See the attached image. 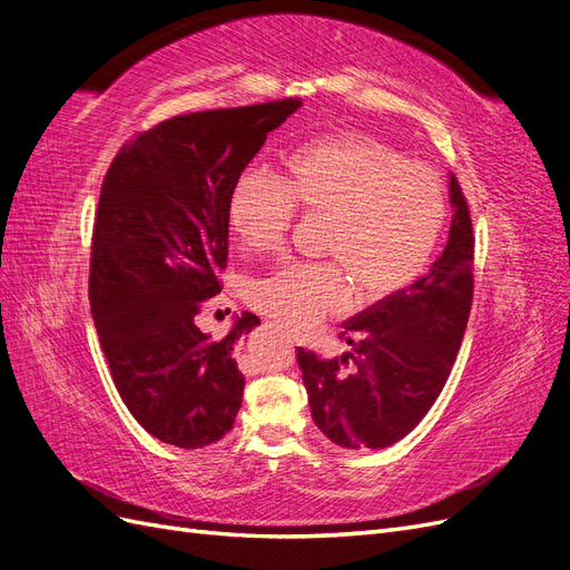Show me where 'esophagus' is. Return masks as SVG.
I'll list each match as a JSON object with an SVG mask.
<instances>
[{
	"mask_svg": "<svg viewBox=\"0 0 570 570\" xmlns=\"http://www.w3.org/2000/svg\"><path fill=\"white\" fill-rule=\"evenodd\" d=\"M289 337H292V342H295V344H302V335L297 331H289Z\"/></svg>",
	"mask_w": 570,
	"mask_h": 570,
	"instance_id": "34e87169",
	"label": "esophagus"
}]
</instances>
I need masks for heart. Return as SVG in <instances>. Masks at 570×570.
I'll return each mask as SVG.
<instances>
[{"label": "heart", "instance_id": "obj_1", "mask_svg": "<svg viewBox=\"0 0 570 570\" xmlns=\"http://www.w3.org/2000/svg\"><path fill=\"white\" fill-rule=\"evenodd\" d=\"M295 206L325 216L321 249L342 262L356 295L385 299L421 278L444 226V189L435 170L361 132L325 135L289 151L278 183L247 174L228 197V223L245 252L285 243ZM333 262H295L252 283V302L292 325H312L347 299Z\"/></svg>", "mask_w": 570, "mask_h": 570}]
</instances>
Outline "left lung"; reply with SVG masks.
Returning <instances> with one entry per match:
<instances>
[{
    "instance_id": "left-lung-1",
    "label": "left lung",
    "mask_w": 570,
    "mask_h": 570,
    "mask_svg": "<svg viewBox=\"0 0 570 570\" xmlns=\"http://www.w3.org/2000/svg\"><path fill=\"white\" fill-rule=\"evenodd\" d=\"M450 204V237L423 278L342 323L352 352L321 358L299 347L314 423L344 450L406 438L450 377L473 302V226L454 174Z\"/></svg>"
}]
</instances>
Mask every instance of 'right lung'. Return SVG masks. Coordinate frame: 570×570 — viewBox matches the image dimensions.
Returning a JSON list of instances; mask_svg holds the SVG:
<instances>
[{
  "label": "right lung",
  "mask_w": 570,
  "mask_h": 570,
  "mask_svg": "<svg viewBox=\"0 0 570 570\" xmlns=\"http://www.w3.org/2000/svg\"><path fill=\"white\" fill-rule=\"evenodd\" d=\"M299 99L168 118L120 147L101 185L90 304L114 385L149 435L199 450L230 433L245 375L233 356L258 316L223 340L197 327L228 262V197Z\"/></svg>",
  "instance_id": "1"
}]
</instances>
